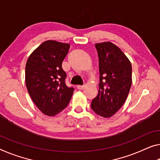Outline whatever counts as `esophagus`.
<instances>
[{"instance_id":"1","label":"esophagus","mask_w":160,"mask_h":160,"mask_svg":"<svg viewBox=\"0 0 160 160\" xmlns=\"http://www.w3.org/2000/svg\"><path fill=\"white\" fill-rule=\"evenodd\" d=\"M84 87H85L84 85H78L77 88H78V89H79V90H82V89H83V88H84Z\"/></svg>"}]
</instances>
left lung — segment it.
<instances>
[{
	"label": "left lung",
	"instance_id": "left-lung-1",
	"mask_svg": "<svg viewBox=\"0 0 160 160\" xmlns=\"http://www.w3.org/2000/svg\"><path fill=\"white\" fill-rule=\"evenodd\" d=\"M99 56V93L91 107L104 118L113 116L124 104L132 85V65L118 46L111 42L95 44Z\"/></svg>",
	"mask_w": 160,
	"mask_h": 160
}]
</instances>
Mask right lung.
<instances>
[{"label":"right lung","mask_w":160,"mask_h":160,"mask_svg":"<svg viewBox=\"0 0 160 160\" xmlns=\"http://www.w3.org/2000/svg\"><path fill=\"white\" fill-rule=\"evenodd\" d=\"M69 47L68 43L44 41L27 60V90L36 107L47 116H55L64 109L74 91L66 86V73L62 68Z\"/></svg>","instance_id":"1"}]
</instances>
